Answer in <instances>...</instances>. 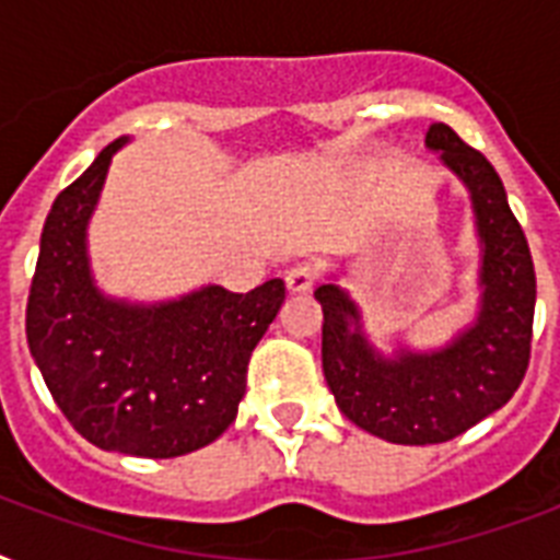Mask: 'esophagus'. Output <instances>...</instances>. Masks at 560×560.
I'll return each mask as SVG.
<instances>
[{
  "label": "esophagus",
  "mask_w": 560,
  "mask_h": 560,
  "mask_svg": "<svg viewBox=\"0 0 560 560\" xmlns=\"http://www.w3.org/2000/svg\"><path fill=\"white\" fill-rule=\"evenodd\" d=\"M284 281H288V290L293 296H299V293H311L316 284V270L311 264H296V267H290L288 279Z\"/></svg>",
  "instance_id": "34e87169"
}]
</instances>
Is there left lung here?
I'll list each match as a JSON object with an SVG mask.
<instances>
[{
    "mask_svg": "<svg viewBox=\"0 0 560 560\" xmlns=\"http://www.w3.org/2000/svg\"><path fill=\"white\" fill-rule=\"evenodd\" d=\"M427 151L470 197L479 244L477 316L435 349L398 342L383 354L363 311L337 279L314 290L323 305V372L349 421L392 444L451 442L509 404L529 366L535 264L503 179L451 127L427 130Z\"/></svg>",
    "mask_w": 560,
    "mask_h": 560,
    "instance_id": "obj_1",
    "label": "left lung"
}]
</instances>
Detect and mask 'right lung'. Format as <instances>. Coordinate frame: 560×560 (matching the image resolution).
Returning <instances> with one entry per match:
<instances>
[{"label": "right lung", "instance_id": "obj_1", "mask_svg": "<svg viewBox=\"0 0 560 560\" xmlns=\"http://www.w3.org/2000/svg\"><path fill=\"white\" fill-rule=\"evenodd\" d=\"M107 144L48 211L25 334L51 398L101 451L171 459L214 442L237 416L253 349L284 302V281L249 293L206 284L165 302L107 296L90 261V220L109 162Z\"/></svg>", "mask_w": 560, "mask_h": 560}]
</instances>
